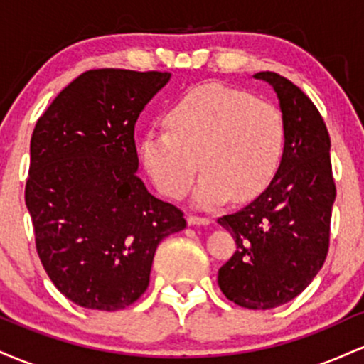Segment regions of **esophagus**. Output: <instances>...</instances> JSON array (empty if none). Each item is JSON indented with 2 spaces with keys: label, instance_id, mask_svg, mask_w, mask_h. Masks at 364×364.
<instances>
[{
  "label": "esophagus",
  "instance_id": "1",
  "mask_svg": "<svg viewBox=\"0 0 364 364\" xmlns=\"http://www.w3.org/2000/svg\"><path fill=\"white\" fill-rule=\"evenodd\" d=\"M187 223H189V225H210L211 220L206 218V216L189 215V216H187Z\"/></svg>",
  "mask_w": 364,
  "mask_h": 364
}]
</instances>
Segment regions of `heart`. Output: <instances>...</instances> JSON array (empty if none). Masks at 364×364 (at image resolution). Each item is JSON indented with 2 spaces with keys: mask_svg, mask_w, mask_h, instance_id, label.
<instances>
[{
  "mask_svg": "<svg viewBox=\"0 0 364 364\" xmlns=\"http://www.w3.org/2000/svg\"><path fill=\"white\" fill-rule=\"evenodd\" d=\"M165 127L166 132L142 139L144 168L163 194L181 199L201 165L194 201L203 208L258 196L284 151L279 108L222 84L191 89L168 109Z\"/></svg>",
  "mask_w": 364,
  "mask_h": 364,
  "instance_id": "heart-1",
  "label": "heart"
}]
</instances>
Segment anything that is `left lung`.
<instances>
[{
    "label": "left lung",
    "instance_id": "obj_1",
    "mask_svg": "<svg viewBox=\"0 0 364 364\" xmlns=\"http://www.w3.org/2000/svg\"><path fill=\"white\" fill-rule=\"evenodd\" d=\"M255 79L279 97L284 151L270 186L242 210L218 218L237 244L218 270V285L242 308L272 309L299 296L323 267L336 182L328 130L313 101L275 72Z\"/></svg>",
    "mask_w": 364,
    "mask_h": 364
}]
</instances>
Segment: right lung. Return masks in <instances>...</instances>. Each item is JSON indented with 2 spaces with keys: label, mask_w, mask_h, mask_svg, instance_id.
I'll list each match as a JSON object with an SVG mask.
<instances>
[{
  "label": "right lung",
  "mask_w": 364,
  "mask_h": 364,
  "mask_svg": "<svg viewBox=\"0 0 364 364\" xmlns=\"http://www.w3.org/2000/svg\"><path fill=\"white\" fill-rule=\"evenodd\" d=\"M168 72L97 68L72 80L31 139L26 204L56 289L87 309L118 311L149 285L158 244L183 213L137 177L134 127Z\"/></svg>",
  "instance_id": "right-lung-1"
}]
</instances>
